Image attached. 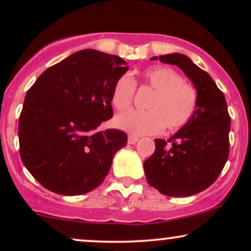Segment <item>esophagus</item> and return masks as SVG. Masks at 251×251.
Returning <instances> with one entry per match:
<instances>
[{
  "instance_id": "34e87169",
  "label": "esophagus",
  "mask_w": 251,
  "mask_h": 251,
  "mask_svg": "<svg viewBox=\"0 0 251 251\" xmlns=\"http://www.w3.org/2000/svg\"><path fill=\"white\" fill-rule=\"evenodd\" d=\"M138 140H139V138L138 137H135L133 134H128V140H127L128 144H135Z\"/></svg>"
}]
</instances>
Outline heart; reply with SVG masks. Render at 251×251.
Listing matches in <instances>:
<instances>
[{"mask_svg":"<svg viewBox=\"0 0 251 251\" xmlns=\"http://www.w3.org/2000/svg\"><path fill=\"white\" fill-rule=\"evenodd\" d=\"M153 91L146 102V111H127L114 119L117 127L134 135L154 134L165 126L176 131L185 126L194 117L198 103V93L191 83L171 67H152L144 72L142 80L134 81L128 74L119 76L112 88L111 101L118 111H125L132 105L135 88Z\"/></svg>","mask_w":251,"mask_h":251,"instance_id":"b5f03b06","label":"heart"}]
</instances>
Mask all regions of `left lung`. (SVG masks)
<instances>
[{
  "instance_id": "1",
  "label": "left lung",
  "mask_w": 251,
  "mask_h": 251,
  "mask_svg": "<svg viewBox=\"0 0 251 251\" xmlns=\"http://www.w3.org/2000/svg\"><path fill=\"white\" fill-rule=\"evenodd\" d=\"M158 59L176 65L194 82L198 103L194 117L169 140L154 139V153L144 162L149 184L170 197H189L208 189L229 157L230 116L223 92L211 76L183 54ZM157 60V56L152 57Z\"/></svg>"
}]
</instances>
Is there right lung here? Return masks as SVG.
Instances as JSON below:
<instances>
[{"instance_id": "1", "label": "right lung", "mask_w": 251, "mask_h": 251, "mask_svg": "<svg viewBox=\"0 0 251 251\" xmlns=\"http://www.w3.org/2000/svg\"><path fill=\"white\" fill-rule=\"evenodd\" d=\"M122 57L83 50L46 70L25 94L19 119L20 157L40 184L75 196L102 183L127 134L98 131L113 117L114 82L126 73Z\"/></svg>"}]
</instances>
